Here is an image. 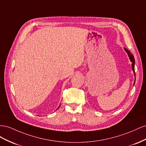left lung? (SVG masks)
<instances>
[{"label": "left lung", "instance_id": "1", "mask_svg": "<svg viewBox=\"0 0 146 146\" xmlns=\"http://www.w3.org/2000/svg\"><path fill=\"white\" fill-rule=\"evenodd\" d=\"M124 50L125 51V52L127 53V54L129 57V59H130L131 62V67H132V70L133 72V73H134V75L135 76H136L135 75V58H134V56H133V55L132 54L128 51V50L126 48H124ZM135 80H136V76H135V81H134V84L135 83Z\"/></svg>", "mask_w": 146, "mask_h": 146}]
</instances>
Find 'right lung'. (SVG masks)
Masks as SVG:
<instances>
[{"instance_id": "1", "label": "right lung", "mask_w": 146, "mask_h": 146, "mask_svg": "<svg viewBox=\"0 0 146 146\" xmlns=\"http://www.w3.org/2000/svg\"><path fill=\"white\" fill-rule=\"evenodd\" d=\"M59 107H60V105H59ZM58 108H57V109H58Z\"/></svg>"}]
</instances>
